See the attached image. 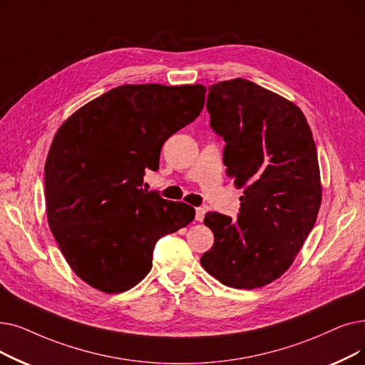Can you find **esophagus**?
<instances>
[{
    "label": "esophagus",
    "instance_id": "obj_1",
    "mask_svg": "<svg viewBox=\"0 0 365 365\" xmlns=\"http://www.w3.org/2000/svg\"><path fill=\"white\" fill-rule=\"evenodd\" d=\"M204 215H205V209H204V207H197V209H195V220L202 222Z\"/></svg>",
    "mask_w": 365,
    "mask_h": 365
}]
</instances>
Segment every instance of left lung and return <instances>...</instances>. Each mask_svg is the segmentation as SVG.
<instances>
[{
    "mask_svg": "<svg viewBox=\"0 0 365 365\" xmlns=\"http://www.w3.org/2000/svg\"><path fill=\"white\" fill-rule=\"evenodd\" d=\"M205 107L225 141L228 178L243 195L237 220L205 215L215 243L200 261L227 287L261 288L288 270L318 217L322 186L313 135L294 103L245 78L212 85Z\"/></svg>",
    "mask_w": 365,
    "mask_h": 365,
    "instance_id": "8db88e82",
    "label": "left lung"
}]
</instances>
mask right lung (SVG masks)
I'll return each mask as SVG.
<instances>
[{
  "label": "right lung",
  "instance_id": "add662e5",
  "mask_svg": "<svg viewBox=\"0 0 365 365\" xmlns=\"http://www.w3.org/2000/svg\"><path fill=\"white\" fill-rule=\"evenodd\" d=\"M204 98L202 85H123L61 125L44 165L47 222L71 270L92 288L131 289L150 272L156 242L192 222L191 205L141 185Z\"/></svg>",
  "mask_w": 365,
  "mask_h": 365
}]
</instances>
